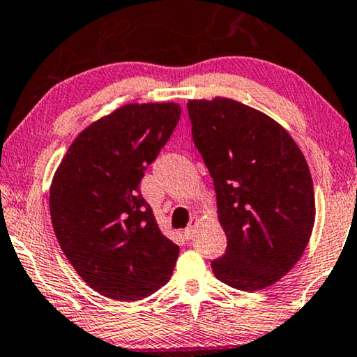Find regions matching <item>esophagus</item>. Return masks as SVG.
Masks as SVG:
<instances>
[{
  "instance_id": "34e87169",
  "label": "esophagus",
  "mask_w": 357,
  "mask_h": 357,
  "mask_svg": "<svg viewBox=\"0 0 357 357\" xmlns=\"http://www.w3.org/2000/svg\"><path fill=\"white\" fill-rule=\"evenodd\" d=\"M199 223H201V218H199V217H192L191 218L189 225L184 228V236H186V238H192L194 234H196V228H197Z\"/></svg>"
}]
</instances>
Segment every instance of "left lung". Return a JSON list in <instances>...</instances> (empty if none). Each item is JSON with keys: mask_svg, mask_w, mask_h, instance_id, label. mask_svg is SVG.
Masks as SVG:
<instances>
[{"mask_svg": "<svg viewBox=\"0 0 357 357\" xmlns=\"http://www.w3.org/2000/svg\"><path fill=\"white\" fill-rule=\"evenodd\" d=\"M188 112L227 235L213 274L238 291L273 286L302 258L315 223L305 156L281 123L235 99H191Z\"/></svg>", "mask_w": 357, "mask_h": 357, "instance_id": "1", "label": "left lung"}]
</instances>
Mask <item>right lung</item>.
Here are the masks:
<instances>
[{
    "mask_svg": "<svg viewBox=\"0 0 357 357\" xmlns=\"http://www.w3.org/2000/svg\"><path fill=\"white\" fill-rule=\"evenodd\" d=\"M181 117L176 102H132L82 130L50 184L59 245L79 278L114 301L165 286L179 246L161 234L139 184Z\"/></svg>",
    "mask_w": 357,
    "mask_h": 357,
    "instance_id": "add662e5",
    "label": "right lung"
}]
</instances>
